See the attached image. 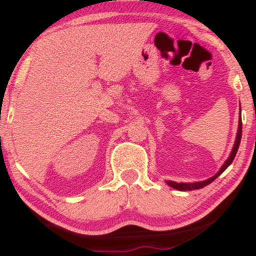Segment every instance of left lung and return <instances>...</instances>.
Here are the masks:
<instances>
[{"instance_id": "8db88e82", "label": "left lung", "mask_w": 256, "mask_h": 256, "mask_svg": "<svg viewBox=\"0 0 256 256\" xmlns=\"http://www.w3.org/2000/svg\"><path fill=\"white\" fill-rule=\"evenodd\" d=\"M240 139H242V120H239L238 134H236V143H234L233 150H232L230 155H229V158L226 159V162L223 164V166L220 168V170L218 171L214 176H212V178H210L206 181H201V182H194V184H178V182H174V181H166L168 185L172 187V188L180 190V191H191V190H198V188H202V187L210 185V182H213V181H214L216 178H217L218 176H220V174H222L223 171H224L226 168L232 164V162H233L234 158H236V152H238L239 144H240Z\"/></svg>"}]
</instances>
